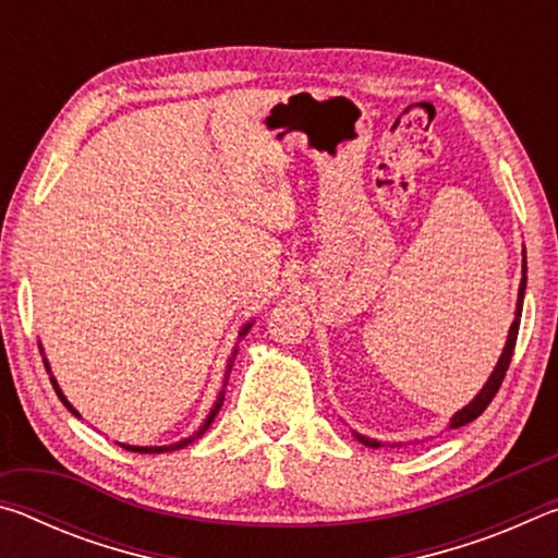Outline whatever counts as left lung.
I'll use <instances>...</instances> for the list:
<instances>
[{
    "mask_svg": "<svg viewBox=\"0 0 558 558\" xmlns=\"http://www.w3.org/2000/svg\"><path fill=\"white\" fill-rule=\"evenodd\" d=\"M522 270H524V276H522V282H519V298H517L514 323H512V327H509L507 342H505L502 354H499V362H497V366H495V372L489 374L487 384L483 386V389H480V393L475 396V399H472V401L465 405V409H460L456 415H452V418H450V428H460V426H465V423L475 421L477 415H483V411L487 409L489 403H493L495 393L499 391V386H502V381H505V374H507L509 362H512V354H514V344H517V335H519V319H522L524 290H526V258H524V263H522ZM354 438H356L359 442H364L366 448H381L379 440L366 438V436H362V433H354Z\"/></svg>",
    "mask_w": 558,
    "mask_h": 558,
    "instance_id": "obj_1",
    "label": "left lung"
}]
</instances>
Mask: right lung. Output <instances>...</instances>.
<instances>
[{
  "mask_svg": "<svg viewBox=\"0 0 558 558\" xmlns=\"http://www.w3.org/2000/svg\"><path fill=\"white\" fill-rule=\"evenodd\" d=\"M248 329H251V323L245 325L243 329H241V335L239 337H245L248 335ZM41 347V344H39ZM235 352H239V349H233V354H231V359H229V364H226V376H223V386L229 384V374H231V366H233V359H235ZM46 364V372H49V362H44ZM51 384H53V389H56V393H59V399L63 401V405L65 409H69L73 415H78V411L73 409V405L69 403V399H65V396L61 393V389H59V384H56V379L51 376ZM223 396H226V389H221L219 391V396H216V403H214V409H211V413H209V418L204 421V426L196 430V436H192V438H184V440H179V442H172V446H125V442H120L122 448L125 450H132V452H169V450H179V448H184V446H189V442H192L194 438H199L202 433L211 426V421L216 418V413H219V409L223 405Z\"/></svg>",
  "mask_w": 558,
  "mask_h": 558,
  "instance_id": "right-lung-1",
  "label": "right lung"
}]
</instances>
